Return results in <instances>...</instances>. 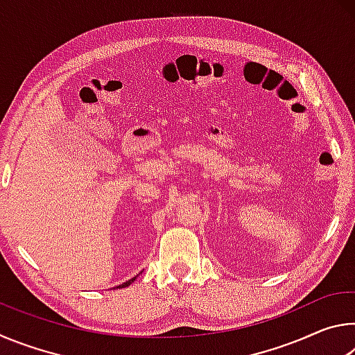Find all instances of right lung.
<instances>
[{
  "mask_svg": "<svg viewBox=\"0 0 355 355\" xmlns=\"http://www.w3.org/2000/svg\"><path fill=\"white\" fill-rule=\"evenodd\" d=\"M136 277H137V275H136ZM136 277H133V279H130V280H127V282H125V284H122V285H119L117 288H125V286H130L131 284H133V282L136 280ZM114 288H116V286H114Z\"/></svg>",
  "mask_w": 355,
  "mask_h": 355,
  "instance_id": "obj_1",
  "label": "right lung"
}]
</instances>
